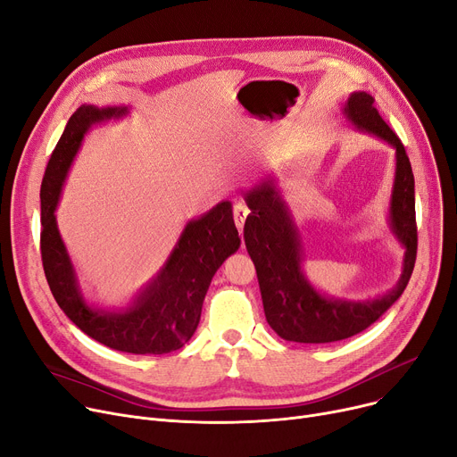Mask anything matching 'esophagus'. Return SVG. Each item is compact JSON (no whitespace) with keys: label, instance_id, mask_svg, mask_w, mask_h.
<instances>
[{"label":"esophagus","instance_id":"obj_1","mask_svg":"<svg viewBox=\"0 0 457 457\" xmlns=\"http://www.w3.org/2000/svg\"><path fill=\"white\" fill-rule=\"evenodd\" d=\"M248 207L245 205V204H235V207H233V219H235V226H237V229H238V233H243V228H245V220H246V216H248Z\"/></svg>","mask_w":457,"mask_h":457}]
</instances>
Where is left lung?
Returning <instances> with one entry per match:
<instances>
[{
	"label": "left lung",
	"instance_id": "8db88e82",
	"mask_svg": "<svg viewBox=\"0 0 457 457\" xmlns=\"http://www.w3.org/2000/svg\"><path fill=\"white\" fill-rule=\"evenodd\" d=\"M343 114L355 129L378 137L396 152L389 228L405 250L402 274L389 293L374 300L352 302L319 293L302 269V237L276 181L253 187L245 195L252 211L245 224V243L257 270L267 322L285 341L335 343L367 329L402 296L415 267V178L403 144L383 122L367 92H352Z\"/></svg>",
	"mask_w": 457,
	"mask_h": 457
}]
</instances>
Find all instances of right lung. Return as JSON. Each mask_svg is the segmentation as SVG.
<instances>
[{
  "instance_id": "right-lung-1",
  "label": "right lung",
  "mask_w": 457,
  "mask_h": 457,
  "mask_svg": "<svg viewBox=\"0 0 457 457\" xmlns=\"http://www.w3.org/2000/svg\"><path fill=\"white\" fill-rule=\"evenodd\" d=\"M128 112V107L81 105L70 116L40 187L42 265L59 307L88 337L120 352L161 355L179 350L195 335L211 279L241 246V238L231 202H220L200 219L187 222L162 269L128 307L100 309L85 300L57 228L55 209L85 133L94 124Z\"/></svg>"
}]
</instances>
